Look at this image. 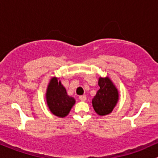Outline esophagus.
<instances>
[{"label":"esophagus","mask_w":158,"mask_h":158,"mask_svg":"<svg viewBox=\"0 0 158 158\" xmlns=\"http://www.w3.org/2000/svg\"><path fill=\"white\" fill-rule=\"evenodd\" d=\"M79 99H80L82 101H86V96L85 95L79 96Z\"/></svg>","instance_id":"obj_1"}]
</instances>
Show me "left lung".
<instances>
[{
	"label": "left lung",
	"mask_w": 158,
	"mask_h": 158,
	"mask_svg": "<svg viewBox=\"0 0 158 158\" xmlns=\"http://www.w3.org/2000/svg\"><path fill=\"white\" fill-rule=\"evenodd\" d=\"M99 90L92 99V106L99 116L110 114L119 100V92L110 78L99 77Z\"/></svg>",
	"instance_id": "1"
}]
</instances>
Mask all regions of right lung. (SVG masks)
Listing matches in <instances>:
<instances>
[{
	"label": "right lung",
	"mask_w": 158,
	"mask_h": 158,
	"mask_svg": "<svg viewBox=\"0 0 158 158\" xmlns=\"http://www.w3.org/2000/svg\"><path fill=\"white\" fill-rule=\"evenodd\" d=\"M59 78L52 77L46 90L45 98L48 107L54 115L65 117L69 114L76 103L73 97L68 95L66 90Z\"/></svg>",
	"instance_id": "obj_1"
}]
</instances>
